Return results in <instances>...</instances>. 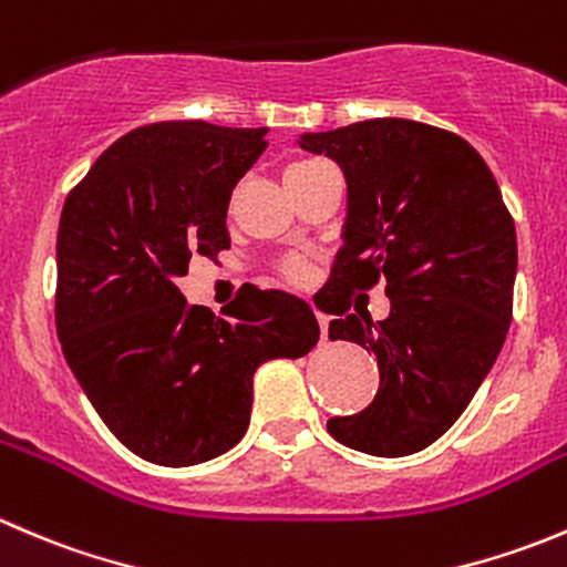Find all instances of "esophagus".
<instances>
[{
  "label": "esophagus",
  "instance_id": "esophagus-1",
  "mask_svg": "<svg viewBox=\"0 0 567 567\" xmlns=\"http://www.w3.org/2000/svg\"><path fill=\"white\" fill-rule=\"evenodd\" d=\"M318 323H321V338L327 340V327H329V318L323 312H318Z\"/></svg>",
  "mask_w": 567,
  "mask_h": 567
}]
</instances>
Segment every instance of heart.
Masks as SVG:
<instances>
[{"label": "heart", "mask_w": 567, "mask_h": 567, "mask_svg": "<svg viewBox=\"0 0 567 567\" xmlns=\"http://www.w3.org/2000/svg\"><path fill=\"white\" fill-rule=\"evenodd\" d=\"M316 163H321V161H299V163H293V166L288 168V172L285 174H293V172H301V168H310V166H316ZM293 271H299V268L293 266Z\"/></svg>", "instance_id": "heart-1"}]
</instances>
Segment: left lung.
I'll return each mask as SVG.
<instances>
[{"instance_id": "left-lung-1", "label": "left lung", "mask_w": 567, "mask_h": 567, "mask_svg": "<svg viewBox=\"0 0 567 567\" xmlns=\"http://www.w3.org/2000/svg\"><path fill=\"white\" fill-rule=\"evenodd\" d=\"M299 146L346 177L343 246L329 285L389 282L384 322L332 307L329 338L377 357L379 390L354 415L329 417L343 446L406 457L452 430L491 373L513 318L515 224L480 152L410 118L305 132Z\"/></svg>"}]
</instances>
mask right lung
Returning a JSON list of instances; mask_svg holds the SVG:
<instances>
[{"label":"right lung","mask_w":567,"mask_h":567,"mask_svg":"<svg viewBox=\"0 0 567 567\" xmlns=\"http://www.w3.org/2000/svg\"><path fill=\"white\" fill-rule=\"evenodd\" d=\"M266 132L137 126L63 205L60 346L104 426L146 463L185 468L229 452L249 430L257 368L307 354L321 334L310 305L285 290H246L216 318L177 288L190 257L229 249V196Z\"/></svg>","instance_id":"add662e5"}]
</instances>
